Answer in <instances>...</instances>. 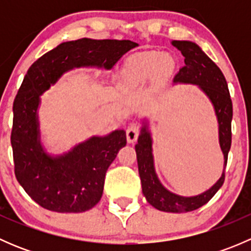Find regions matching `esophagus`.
I'll list each match as a JSON object with an SVG mask.
<instances>
[{
  "label": "esophagus",
  "instance_id": "34e87169",
  "mask_svg": "<svg viewBox=\"0 0 251 251\" xmlns=\"http://www.w3.org/2000/svg\"><path fill=\"white\" fill-rule=\"evenodd\" d=\"M138 135H140V126L138 124H131L126 130V138L128 143H135L137 141Z\"/></svg>",
  "mask_w": 251,
  "mask_h": 251
}]
</instances>
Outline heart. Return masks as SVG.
Instances as JSON below:
<instances>
[{
	"mask_svg": "<svg viewBox=\"0 0 251 251\" xmlns=\"http://www.w3.org/2000/svg\"><path fill=\"white\" fill-rule=\"evenodd\" d=\"M175 72V60L170 55L158 52H144L132 55L124 64L120 73V83L133 90L153 80L154 85L164 86Z\"/></svg>",
	"mask_w": 251,
	"mask_h": 251,
	"instance_id": "1",
	"label": "heart"
}]
</instances>
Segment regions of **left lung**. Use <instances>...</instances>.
<instances>
[{
	"mask_svg": "<svg viewBox=\"0 0 251 251\" xmlns=\"http://www.w3.org/2000/svg\"><path fill=\"white\" fill-rule=\"evenodd\" d=\"M173 46L181 50L184 57V65L179 69L174 83H188L198 86L199 90L209 98L214 107L217 124H219V143L224 154L222 175L212 187L198 196L183 197L173 193L163 186L155 173L153 156V140L149 131L148 120H142L141 133L135 146L137 154L138 174L141 177L142 192L147 201L155 209L165 212H188L199 209L206 204L222 187L225 181V170L227 156L231 149L232 132L231 123L233 116L232 100L228 86L220 68L207 57L201 47L192 41L174 40Z\"/></svg>",
	"mask_w": 251,
	"mask_h": 251,
	"instance_id": "left-lung-1",
	"label": "left lung"
}]
</instances>
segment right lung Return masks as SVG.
Here are the masks:
<instances>
[{
    "instance_id": "1",
    "label": "right lung",
    "mask_w": 251,
    "mask_h": 251,
    "mask_svg": "<svg viewBox=\"0 0 251 251\" xmlns=\"http://www.w3.org/2000/svg\"><path fill=\"white\" fill-rule=\"evenodd\" d=\"M130 40L83 37L62 42L27 70L13 103L14 173L32 201L55 212H83L100 201L105 173L126 146L124 130L92 136L63 154L47 153L41 142V96L65 73L76 68L110 70L124 54L137 47Z\"/></svg>"
}]
</instances>
